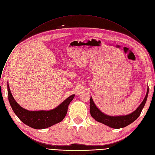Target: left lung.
<instances>
[{"label": "left lung", "mask_w": 155, "mask_h": 155, "mask_svg": "<svg viewBox=\"0 0 155 155\" xmlns=\"http://www.w3.org/2000/svg\"><path fill=\"white\" fill-rule=\"evenodd\" d=\"M148 94V87L147 89L146 96L140 104V105L138 107V108L132 113L127 115H122V116H109L104 114L102 112L101 110L96 107L94 101L91 97L90 98V114L92 117L97 121L104 124L112 128L119 129L127 126L130 124L132 122H134L137 118L140 116L142 110L146 103L147 97Z\"/></svg>", "instance_id": "obj_1"}]
</instances>
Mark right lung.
<instances>
[{"label": "right lung", "instance_id": "obj_1", "mask_svg": "<svg viewBox=\"0 0 155 155\" xmlns=\"http://www.w3.org/2000/svg\"><path fill=\"white\" fill-rule=\"evenodd\" d=\"M8 97L15 115L25 124L37 129L49 127L63 120L68 113V106L75 97L74 94L64 100L55 108L45 111H30L21 107L13 98L8 84Z\"/></svg>", "mask_w": 155, "mask_h": 155}]
</instances>
